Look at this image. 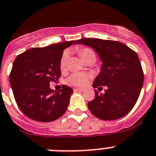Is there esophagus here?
Listing matches in <instances>:
<instances>
[{"instance_id":"obj_1","label":"esophagus","mask_w":156,"mask_h":156,"mask_svg":"<svg viewBox=\"0 0 156 156\" xmlns=\"http://www.w3.org/2000/svg\"><path fill=\"white\" fill-rule=\"evenodd\" d=\"M74 91H81V92H82L83 90H84V89H81V88H74Z\"/></svg>"}]
</instances>
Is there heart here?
Masks as SVG:
<instances>
[{"label": "heart", "mask_w": 156, "mask_h": 156, "mask_svg": "<svg viewBox=\"0 0 156 156\" xmlns=\"http://www.w3.org/2000/svg\"><path fill=\"white\" fill-rule=\"evenodd\" d=\"M79 53H80L82 58H83L85 62H86L89 58H92V57H95V53L92 49L90 48H82L79 50ZM68 58H69V52L67 51H64L62 54V58L60 60V68L61 70H65L67 65ZM90 75L87 74H84V73H74L70 77L66 79V82L69 85H72V86H84L86 84Z\"/></svg>", "instance_id": "b5f03b06"}]
</instances>
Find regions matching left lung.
Segmentation results:
<instances>
[{
  "mask_svg": "<svg viewBox=\"0 0 156 156\" xmlns=\"http://www.w3.org/2000/svg\"><path fill=\"white\" fill-rule=\"evenodd\" d=\"M74 44L93 48L102 62L93 87L107 89L104 94L95 91V98L87 104L92 114L104 120H117L128 114L136 103L144 83L137 54L125 44L112 40L86 38L76 40Z\"/></svg>",
  "mask_w": 156,
  "mask_h": 156,
  "instance_id": "1",
  "label": "left lung"
}]
</instances>
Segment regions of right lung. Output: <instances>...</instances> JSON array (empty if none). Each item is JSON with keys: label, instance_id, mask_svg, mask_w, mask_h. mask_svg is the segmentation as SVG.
<instances>
[{"label": "right lung", "instance_id": "obj_1", "mask_svg": "<svg viewBox=\"0 0 156 156\" xmlns=\"http://www.w3.org/2000/svg\"><path fill=\"white\" fill-rule=\"evenodd\" d=\"M74 40L27 50L16 58L9 82L16 102L24 115L36 121L51 122L65 113L73 90L67 86L56 91L50 82L61 76L63 51Z\"/></svg>", "mask_w": 156, "mask_h": 156}]
</instances>
